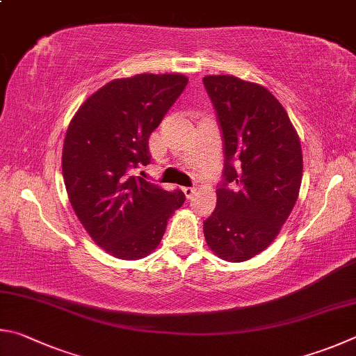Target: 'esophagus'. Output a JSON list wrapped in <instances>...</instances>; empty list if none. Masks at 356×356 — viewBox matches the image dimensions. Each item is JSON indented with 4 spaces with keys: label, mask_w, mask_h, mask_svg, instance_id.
<instances>
[{
    "label": "esophagus",
    "mask_w": 356,
    "mask_h": 356,
    "mask_svg": "<svg viewBox=\"0 0 356 356\" xmlns=\"http://www.w3.org/2000/svg\"><path fill=\"white\" fill-rule=\"evenodd\" d=\"M183 192H184V195H186V197L191 198L192 195L195 194V188H183Z\"/></svg>",
    "instance_id": "34e87169"
}]
</instances>
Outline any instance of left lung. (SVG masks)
Instances as JSON below:
<instances>
[{
    "instance_id": "left-lung-1",
    "label": "left lung",
    "mask_w": 356,
    "mask_h": 356,
    "mask_svg": "<svg viewBox=\"0 0 356 356\" xmlns=\"http://www.w3.org/2000/svg\"><path fill=\"white\" fill-rule=\"evenodd\" d=\"M203 84L225 152L223 183L203 233L214 254L242 263L275 241L294 208L303 173L300 139L266 87L229 74H208Z\"/></svg>"
}]
</instances>
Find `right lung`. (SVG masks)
Returning <instances> with one entry per match:
<instances>
[{
    "instance_id": "add662e5",
    "label": "right lung",
    "mask_w": 356,
    "mask_h": 356,
    "mask_svg": "<svg viewBox=\"0 0 356 356\" xmlns=\"http://www.w3.org/2000/svg\"><path fill=\"white\" fill-rule=\"evenodd\" d=\"M188 86L179 73L114 79L86 99L68 124L62 175L74 214L97 245L142 259L159 245L186 197L131 170L152 161L149 134Z\"/></svg>"
}]
</instances>
